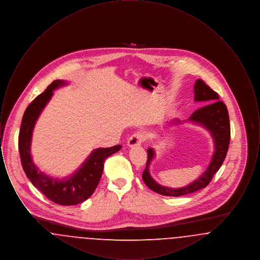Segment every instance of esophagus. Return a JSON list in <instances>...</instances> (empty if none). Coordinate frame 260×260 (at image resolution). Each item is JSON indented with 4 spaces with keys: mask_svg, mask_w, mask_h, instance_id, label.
<instances>
[{
    "mask_svg": "<svg viewBox=\"0 0 260 260\" xmlns=\"http://www.w3.org/2000/svg\"><path fill=\"white\" fill-rule=\"evenodd\" d=\"M145 140V135L142 132H136L134 135L129 136L128 140H127V145L129 147H134L140 145L143 141Z\"/></svg>",
    "mask_w": 260,
    "mask_h": 260,
    "instance_id": "1",
    "label": "esophagus"
}]
</instances>
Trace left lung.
Returning <instances> with one entry per match:
<instances>
[{"mask_svg":"<svg viewBox=\"0 0 260 260\" xmlns=\"http://www.w3.org/2000/svg\"><path fill=\"white\" fill-rule=\"evenodd\" d=\"M194 100L202 102L204 106L194 112L188 119V122L201 124L210 133L214 142V152L210 165L206 172L189 185L181 188H170L157 183L149 173V165L155 157L153 148L147 150L148 157L146 168L142 173L144 183L154 192L164 196L179 197L194 193L209 185L213 174L222 166L230 143V123L226 105L219 100L218 93L212 90L205 82L198 79L194 86ZM206 105L205 106L204 104ZM173 123H181L180 120H173Z\"/></svg>","mask_w":260,"mask_h":260,"instance_id":"8db88e82","label":"left lung"}]
</instances>
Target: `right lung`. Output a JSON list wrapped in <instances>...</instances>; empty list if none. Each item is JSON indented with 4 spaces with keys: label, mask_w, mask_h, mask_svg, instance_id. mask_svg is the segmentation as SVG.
Returning a JSON list of instances; mask_svg holds the SVG:
<instances>
[{
    "label": "right lung",
    "mask_w": 260,
    "mask_h": 260,
    "mask_svg": "<svg viewBox=\"0 0 260 260\" xmlns=\"http://www.w3.org/2000/svg\"><path fill=\"white\" fill-rule=\"evenodd\" d=\"M65 85H67L65 81H53L43 93L28 105L20 125L18 149L22 168L32 184L53 203L62 206H74L83 203L92 195L101 178L104 161L122 146L116 145L93 150L77 172L63 179L51 177L39 170L31 156L32 133L40 114L51 99L53 90Z\"/></svg>",
    "instance_id": "right-lung-1"
}]
</instances>
